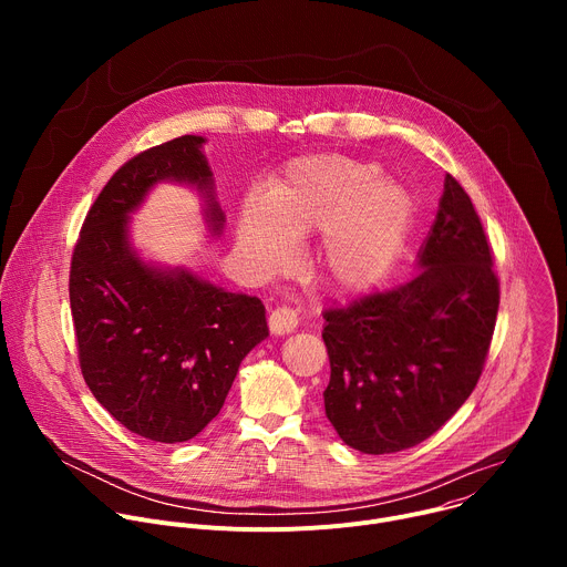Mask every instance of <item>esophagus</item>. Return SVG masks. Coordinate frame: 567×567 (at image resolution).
Here are the masks:
<instances>
[{
	"mask_svg": "<svg viewBox=\"0 0 567 567\" xmlns=\"http://www.w3.org/2000/svg\"><path fill=\"white\" fill-rule=\"evenodd\" d=\"M296 326H298V313L289 307H278L269 316V330L276 337H285V334L293 332Z\"/></svg>",
	"mask_w": 567,
	"mask_h": 567,
	"instance_id": "1",
	"label": "esophagus"
}]
</instances>
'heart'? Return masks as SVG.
I'll return each mask as SVG.
<instances>
[{"mask_svg": "<svg viewBox=\"0 0 567 567\" xmlns=\"http://www.w3.org/2000/svg\"><path fill=\"white\" fill-rule=\"evenodd\" d=\"M415 197L379 166L341 154L293 158L269 197L251 195L239 210V249L271 274L293 256V237L322 233L318 267L341 293L379 285L411 235Z\"/></svg>", "mask_w": 567, "mask_h": 567, "instance_id": "heart-1", "label": "heart"}]
</instances>
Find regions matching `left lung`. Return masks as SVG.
I'll use <instances>...</instances> for the list:
<instances>
[{"label": "left lung", "mask_w": 567, "mask_h": 567, "mask_svg": "<svg viewBox=\"0 0 567 567\" xmlns=\"http://www.w3.org/2000/svg\"><path fill=\"white\" fill-rule=\"evenodd\" d=\"M415 267L409 282L322 313L326 415L361 453H396L440 431L489 352L498 278L480 217L451 175Z\"/></svg>", "instance_id": "1"}]
</instances>
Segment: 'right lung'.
I'll list each match as a JSON object with an SVG mask.
<instances>
[{
    "label": "right lung",
    "mask_w": 567,
    "mask_h": 567,
    "mask_svg": "<svg viewBox=\"0 0 567 567\" xmlns=\"http://www.w3.org/2000/svg\"><path fill=\"white\" fill-rule=\"evenodd\" d=\"M204 136L150 147L116 171L90 208L73 249L69 302L80 370L127 431L164 444L199 435L221 411L241 359L269 337L265 305L145 260L130 221L156 184L197 190L210 237L224 210Z\"/></svg>",
    "instance_id": "1"
}]
</instances>
